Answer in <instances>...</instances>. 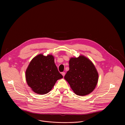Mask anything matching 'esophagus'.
<instances>
[{"label":"esophagus","mask_w":125,"mask_h":125,"mask_svg":"<svg viewBox=\"0 0 125 125\" xmlns=\"http://www.w3.org/2000/svg\"><path fill=\"white\" fill-rule=\"evenodd\" d=\"M62 76L64 77V76L65 75V72H62Z\"/></svg>","instance_id":"1"}]
</instances>
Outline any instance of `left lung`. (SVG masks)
<instances>
[{"label": "left lung", "instance_id": "left-lung-1", "mask_svg": "<svg viewBox=\"0 0 125 125\" xmlns=\"http://www.w3.org/2000/svg\"><path fill=\"white\" fill-rule=\"evenodd\" d=\"M69 70L64 76L72 89L77 95L85 96L95 89L98 81V73L92 62L84 56L71 58Z\"/></svg>", "mask_w": 125, "mask_h": 125}]
</instances>
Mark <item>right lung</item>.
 Segmentation results:
<instances>
[{
  "label": "right lung",
  "instance_id": "right-lung-1",
  "mask_svg": "<svg viewBox=\"0 0 125 125\" xmlns=\"http://www.w3.org/2000/svg\"><path fill=\"white\" fill-rule=\"evenodd\" d=\"M25 77L28 85L34 92L43 95L49 93L56 81L63 76L58 71L53 56L40 54L30 62L25 72Z\"/></svg>",
  "mask_w": 125,
  "mask_h": 125
}]
</instances>
